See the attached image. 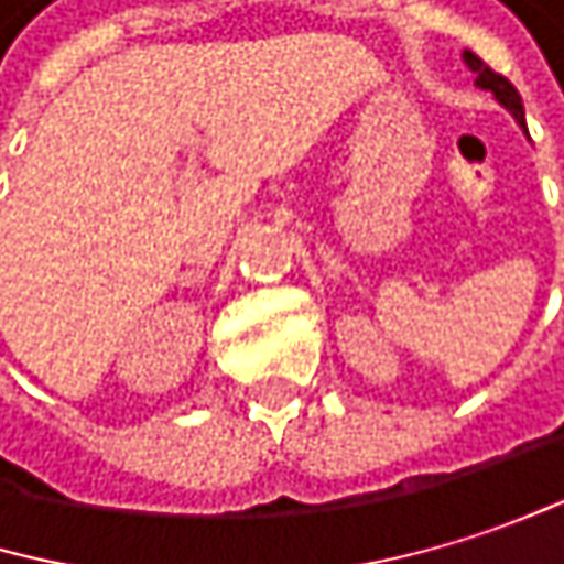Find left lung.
<instances>
[{
  "label": "left lung",
  "mask_w": 564,
  "mask_h": 564,
  "mask_svg": "<svg viewBox=\"0 0 564 564\" xmlns=\"http://www.w3.org/2000/svg\"><path fill=\"white\" fill-rule=\"evenodd\" d=\"M463 58H466V65L476 72V85L479 88H486V91H492L496 95V101L499 105H506L509 111H512V118L525 128V108H522V98H519V91L512 88V82L509 78H502L499 72H492L479 55H473V52H463Z\"/></svg>",
  "instance_id": "8db88e82"
}]
</instances>
